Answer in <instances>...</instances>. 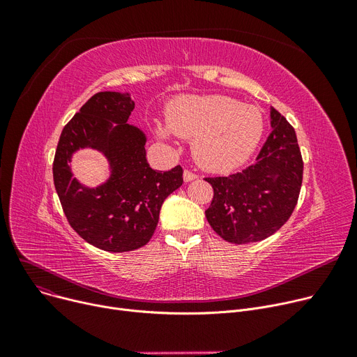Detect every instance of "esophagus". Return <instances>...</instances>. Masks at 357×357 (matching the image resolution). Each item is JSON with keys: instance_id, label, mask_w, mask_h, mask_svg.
I'll return each instance as SVG.
<instances>
[{"instance_id": "1", "label": "esophagus", "mask_w": 357, "mask_h": 357, "mask_svg": "<svg viewBox=\"0 0 357 357\" xmlns=\"http://www.w3.org/2000/svg\"><path fill=\"white\" fill-rule=\"evenodd\" d=\"M197 178H198V175L194 174V172H191V171H188V169H186V171L183 172V181H185V182L194 181V179H197Z\"/></svg>"}]
</instances>
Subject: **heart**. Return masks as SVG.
Segmentation results:
<instances>
[{
    "label": "heart",
    "mask_w": 357,
    "mask_h": 357,
    "mask_svg": "<svg viewBox=\"0 0 357 357\" xmlns=\"http://www.w3.org/2000/svg\"><path fill=\"white\" fill-rule=\"evenodd\" d=\"M167 127L183 139H194L197 162L211 172H229L245 163L256 150L265 130L259 108L224 96H185L176 98L166 114ZM169 139V130L158 127Z\"/></svg>",
    "instance_id": "b5f03b06"
}]
</instances>
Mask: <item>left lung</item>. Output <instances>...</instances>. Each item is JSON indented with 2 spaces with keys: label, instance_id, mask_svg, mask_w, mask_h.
Returning <instances> with one entry per match:
<instances>
[{
  "label": "left lung",
  "instance_id": "obj_1",
  "mask_svg": "<svg viewBox=\"0 0 357 357\" xmlns=\"http://www.w3.org/2000/svg\"><path fill=\"white\" fill-rule=\"evenodd\" d=\"M272 131L253 165L229 176L205 178L214 197L205 210L213 230L234 245L260 241L292 215L304 162L294 127L271 108Z\"/></svg>",
  "mask_w": 357,
  "mask_h": 357
}]
</instances>
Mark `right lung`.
<instances>
[{"label": "right lung", "instance_id": "add662e5", "mask_svg": "<svg viewBox=\"0 0 357 357\" xmlns=\"http://www.w3.org/2000/svg\"><path fill=\"white\" fill-rule=\"evenodd\" d=\"M135 101L128 93L92 96L63 127L53 160L54 188L70 227L105 252L136 250L152 238L163 201L183 182L182 167L153 171L146 160V136L127 123ZM91 146L110 162L112 175L97 189L71 176L68 162Z\"/></svg>", "mask_w": 357, "mask_h": 357}]
</instances>
